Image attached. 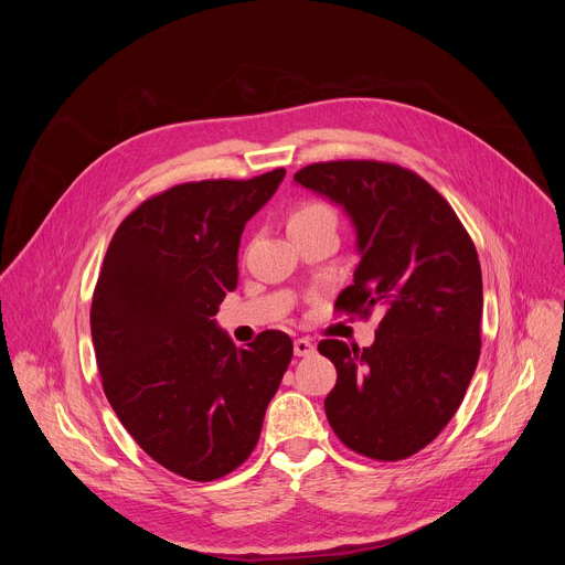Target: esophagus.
Returning <instances> with one entry per match:
<instances>
[{
    "instance_id": "obj_1",
    "label": "esophagus",
    "mask_w": 565,
    "mask_h": 565,
    "mask_svg": "<svg viewBox=\"0 0 565 565\" xmlns=\"http://www.w3.org/2000/svg\"><path fill=\"white\" fill-rule=\"evenodd\" d=\"M295 355L297 358H306V355H310V353H315V347H312V342L310 340H306V338H299V340H295Z\"/></svg>"
}]
</instances>
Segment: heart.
<instances>
[{
  "label": "heart",
  "mask_w": 565,
  "mask_h": 565,
  "mask_svg": "<svg viewBox=\"0 0 565 565\" xmlns=\"http://www.w3.org/2000/svg\"><path fill=\"white\" fill-rule=\"evenodd\" d=\"M321 218H333L335 221V214H333V210L327 203H321V201H301V203H297L288 212V230L297 227V225L315 223V221H321Z\"/></svg>",
  "instance_id": "obj_1"
}]
</instances>
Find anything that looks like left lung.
I'll list each match as a JSON object with an SVG mask.
<instances>
[{"label": "left lung", "instance_id": "8db88e82", "mask_svg": "<svg viewBox=\"0 0 565 565\" xmlns=\"http://www.w3.org/2000/svg\"><path fill=\"white\" fill-rule=\"evenodd\" d=\"M344 205L360 264L335 310L382 315L369 349L321 340L338 369L324 399L335 436L373 460H405L454 418L480 355L482 277L454 207L416 172L382 160H329L295 174Z\"/></svg>", "mask_w": 565, "mask_h": 565}]
</instances>
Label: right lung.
I'll return each instance as SVG.
<instances>
[{"label":"right lung","instance_id":"obj_1","mask_svg":"<svg viewBox=\"0 0 565 565\" xmlns=\"http://www.w3.org/2000/svg\"><path fill=\"white\" fill-rule=\"evenodd\" d=\"M284 174L149 196L118 225L98 275L92 338L109 405L147 456L190 480L248 460L292 358L281 331L236 349L212 319L236 286L241 232Z\"/></svg>","mask_w":565,"mask_h":565}]
</instances>
